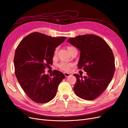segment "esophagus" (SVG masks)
I'll list each match as a JSON object with an SVG mask.
<instances>
[{"label": "esophagus", "instance_id": "esophagus-1", "mask_svg": "<svg viewBox=\"0 0 128 128\" xmlns=\"http://www.w3.org/2000/svg\"><path fill=\"white\" fill-rule=\"evenodd\" d=\"M64 74L66 77H69V76H70V75H72L71 74L69 73V72H64Z\"/></svg>", "mask_w": 128, "mask_h": 128}]
</instances>
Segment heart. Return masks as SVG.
Returning <instances> with one entry per match:
<instances>
[{"instance_id":"1","label":"heart","mask_w":128,"mask_h":128,"mask_svg":"<svg viewBox=\"0 0 128 128\" xmlns=\"http://www.w3.org/2000/svg\"><path fill=\"white\" fill-rule=\"evenodd\" d=\"M67 49L68 50V51L69 52H71L72 50H75L76 48L75 47H74L72 46H69L67 47ZM58 52V48H56L54 50V56H56ZM71 66V64H66L64 62H61L59 64V67L62 70H65V71H68L70 69Z\"/></svg>"}]
</instances>
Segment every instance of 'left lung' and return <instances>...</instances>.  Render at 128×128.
<instances>
[{
	"label": "left lung",
	"mask_w": 128,
	"mask_h": 128,
	"mask_svg": "<svg viewBox=\"0 0 128 128\" xmlns=\"http://www.w3.org/2000/svg\"><path fill=\"white\" fill-rule=\"evenodd\" d=\"M68 42L80 53L78 68H83L86 76L74 74L76 82L74 87L80 98L92 100L105 90L113 78L115 61L110 46L102 38L94 34H84L69 38Z\"/></svg>",
	"instance_id": "1"
}]
</instances>
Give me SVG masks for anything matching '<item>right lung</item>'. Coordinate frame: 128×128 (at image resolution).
Instances as JSON below:
<instances>
[{"label":"right lung","instance_id":"right-lung-1","mask_svg":"<svg viewBox=\"0 0 128 128\" xmlns=\"http://www.w3.org/2000/svg\"><path fill=\"white\" fill-rule=\"evenodd\" d=\"M66 38L32 32L21 41L15 50V75L22 88L32 101L44 104L55 97L58 86L66 76L56 70L52 74L46 75L44 69L52 64L56 48Z\"/></svg>","mask_w":128,"mask_h":128}]
</instances>
